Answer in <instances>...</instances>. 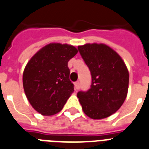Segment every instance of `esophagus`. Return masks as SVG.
Listing matches in <instances>:
<instances>
[{
	"instance_id": "34e87169",
	"label": "esophagus",
	"mask_w": 149,
	"mask_h": 149,
	"mask_svg": "<svg viewBox=\"0 0 149 149\" xmlns=\"http://www.w3.org/2000/svg\"><path fill=\"white\" fill-rule=\"evenodd\" d=\"M74 88L77 90L79 88V81H76L75 83H74Z\"/></svg>"
}]
</instances>
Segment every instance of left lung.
Here are the masks:
<instances>
[{
	"mask_svg": "<svg viewBox=\"0 0 149 149\" xmlns=\"http://www.w3.org/2000/svg\"><path fill=\"white\" fill-rule=\"evenodd\" d=\"M91 74V88L77 94L83 111L89 117H108L120 108L127 95L129 72L120 55L104 44L77 47Z\"/></svg>",
	"mask_w": 149,
	"mask_h": 149,
	"instance_id": "obj_1",
	"label": "left lung"
}]
</instances>
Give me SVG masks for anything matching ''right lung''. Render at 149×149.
Instances as JSON below:
<instances>
[{"mask_svg":"<svg viewBox=\"0 0 149 149\" xmlns=\"http://www.w3.org/2000/svg\"><path fill=\"white\" fill-rule=\"evenodd\" d=\"M77 53L73 45L50 43L37 52L26 66L23 89L32 107L42 115L61 111L73 93L68 62Z\"/></svg>","mask_w":149,"mask_h":149,"instance_id":"obj_1","label":"right lung"}]
</instances>
